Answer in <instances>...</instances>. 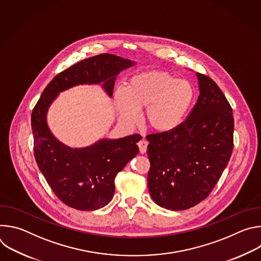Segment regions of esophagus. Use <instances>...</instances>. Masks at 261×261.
<instances>
[{"mask_svg":"<svg viewBox=\"0 0 261 261\" xmlns=\"http://www.w3.org/2000/svg\"><path fill=\"white\" fill-rule=\"evenodd\" d=\"M138 147H139V152H140L141 154H144V153L146 152V150H147V141H146L144 138H142V139L138 142Z\"/></svg>","mask_w":261,"mask_h":261,"instance_id":"34e87169","label":"esophagus"}]
</instances>
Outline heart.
I'll list each match as a JSON object with an SVG mask.
<instances>
[{
  "label": "heart",
  "instance_id": "1",
  "mask_svg": "<svg viewBox=\"0 0 261 261\" xmlns=\"http://www.w3.org/2000/svg\"><path fill=\"white\" fill-rule=\"evenodd\" d=\"M194 98L190 83L176 80L171 74L152 70L136 74L119 89L114 101L121 119L128 124L138 120L143 109V124L154 132L164 133L176 128L187 114Z\"/></svg>",
  "mask_w": 261,
  "mask_h": 261
}]
</instances>
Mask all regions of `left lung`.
<instances>
[{
	"instance_id": "8db88e82",
	"label": "left lung",
	"mask_w": 261,
	"mask_h": 261,
	"mask_svg": "<svg viewBox=\"0 0 261 261\" xmlns=\"http://www.w3.org/2000/svg\"><path fill=\"white\" fill-rule=\"evenodd\" d=\"M199 96L185 122L171 131L147 135L152 199L171 211L205 199L228 164L233 148L232 109L217 84L196 73Z\"/></svg>"
}]
</instances>
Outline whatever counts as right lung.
Instances as JSON below:
<instances>
[{"mask_svg":"<svg viewBox=\"0 0 261 261\" xmlns=\"http://www.w3.org/2000/svg\"><path fill=\"white\" fill-rule=\"evenodd\" d=\"M135 62L102 54L71 66L44 89L32 113L34 154L39 169L58 198L70 207L95 211L115 194V178L138 154L139 134L103 138L92 145L73 148L61 142L48 128L46 115L61 92L81 85H100L111 97L118 74Z\"/></svg>","mask_w":261,"mask_h":261,"instance_id":"right-lung-1","label":"right lung"}]
</instances>
